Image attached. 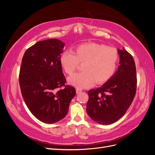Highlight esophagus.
<instances>
[{
  "label": "esophagus",
  "instance_id": "34e87169",
  "mask_svg": "<svg viewBox=\"0 0 155 155\" xmlns=\"http://www.w3.org/2000/svg\"><path fill=\"white\" fill-rule=\"evenodd\" d=\"M81 92H82V90H81V89H79V88H76V93H77V94L80 93Z\"/></svg>",
  "mask_w": 155,
  "mask_h": 155
}]
</instances>
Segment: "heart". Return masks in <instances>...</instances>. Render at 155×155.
Here are the masks:
<instances>
[{
	"instance_id": "obj_1",
	"label": "heart",
	"mask_w": 155,
	"mask_h": 155,
	"mask_svg": "<svg viewBox=\"0 0 155 155\" xmlns=\"http://www.w3.org/2000/svg\"><path fill=\"white\" fill-rule=\"evenodd\" d=\"M119 59L115 48L94 43L78 46L74 51L65 50L61 55L60 63L64 71L71 74L83 63V72L72 74L68 78L70 85L78 88L91 86L94 83L103 84L113 76Z\"/></svg>"
}]
</instances>
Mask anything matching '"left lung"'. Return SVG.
<instances>
[{
	"label": "left lung",
	"instance_id": "obj_1",
	"mask_svg": "<svg viewBox=\"0 0 155 155\" xmlns=\"http://www.w3.org/2000/svg\"><path fill=\"white\" fill-rule=\"evenodd\" d=\"M120 66L112 77L101 87L88 91L87 112L101 125L118 121L128 110L137 91V70L133 56L119 50Z\"/></svg>",
	"mask_w": 155,
	"mask_h": 155
}]
</instances>
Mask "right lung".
Returning a JSON list of instances; mask_svg holds the SVG:
<instances>
[{"mask_svg":"<svg viewBox=\"0 0 155 155\" xmlns=\"http://www.w3.org/2000/svg\"><path fill=\"white\" fill-rule=\"evenodd\" d=\"M64 46L57 39L39 41L27 49L22 59L19 85L22 97L33 115L46 124L64 118L76 95L74 87L64 85L66 78L60 63Z\"/></svg>","mask_w":155,"mask_h":155,"instance_id":"obj_1","label":"right lung"}]
</instances>
